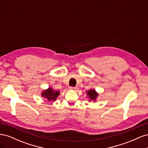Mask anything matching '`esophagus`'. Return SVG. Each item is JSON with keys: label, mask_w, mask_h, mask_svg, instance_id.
Wrapping results in <instances>:
<instances>
[{"label": "esophagus", "mask_w": 148, "mask_h": 148, "mask_svg": "<svg viewBox=\"0 0 148 148\" xmlns=\"http://www.w3.org/2000/svg\"><path fill=\"white\" fill-rule=\"evenodd\" d=\"M76 88H75V87H73V86H70V88H69V89H75Z\"/></svg>", "instance_id": "1"}]
</instances>
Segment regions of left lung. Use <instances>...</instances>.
I'll use <instances>...</instances> for the list:
<instances>
[{
  "mask_svg": "<svg viewBox=\"0 0 148 148\" xmlns=\"http://www.w3.org/2000/svg\"><path fill=\"white\" fill-rule=\"evenodd\" d=\"M88 95L89 96V98H90V99L93 100V101H95L96 97L97 96V93L95 91V90H94V89H91L90 91H89L88 92H87Z\"/></svg>",
  "mask_w": 148,
  "mask_h": 148,
  "instance_id": "obj_1",
  "label": "left lung"
}]
</instances>
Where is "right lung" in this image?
Wrapping results in <instances>:
<instances>
[{
    "label": "right lung",
    "instance_id": "add662e5",
    "mask_svg": "<svg viewBox=\"0 0 148 148\" xmlns=\"http://www.w3.org/2000/svg\"><path fill=\"white\" fill-rule=\"evenodd\" d=\"M59 95V91L54 92L53 91V89L51 88H49L48 89L44 91L42 93V96H43L44 97H46L49 101H54Z\"/></svg>",
    "mask_w": 148,
    "mask_h": 148
}]
</instances>
